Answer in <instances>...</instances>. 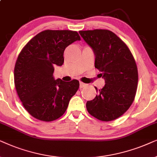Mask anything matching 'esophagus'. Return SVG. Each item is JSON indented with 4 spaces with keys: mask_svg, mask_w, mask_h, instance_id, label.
<instances>
[{
    "mask_svg": "<svg viewBox=\"0 0 157 157\" xmlns=\"http://www.w3.org/2000/svg\"><path fill=\"white\" fill-rule=\"evenodd\" d=\"M85 85H86V84H85L84 82H80V88H82V87H84Z\"/></svg>",
    "mask_w": 157,
    "mask_h": 157,
    "instance_id": "esophagus-1",
    "label": "esophagus"
}]
</instances>
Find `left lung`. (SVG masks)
Listing matches in <instances>:
<instances>
[{"mask_svg":"<svg viewBox=\"0 0 157 157\" xmlns=\"http://www.w3.org/2000/svg\"><path fill=\"white\" fill-rule=\"evenodd\" d=\"M79 33L93 49L95 67L101 72L105 82L96 97L87 102V111L100 121L115 120L130 108L134 100L138 85L134 58L126 44L112 31L95 29Z\"/></svg>","mask_w":157,"mask_h":157,"instance_id":"obj_1","label":"left lung"}]
</instances>
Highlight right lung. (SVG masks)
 <instances>
[{
	"instance_id": "right-lung-1",
	"label": "right lung",
	"mask_w": 157,
	"mask_h": 157,
	"mask_svg": "<svg viewBox=\"0 0 157 157\" xmlns=\"http://www.w3.org/2000/svg\"><path fill=\"white\" fill-rule=\"evenodd\" d=\"M80 40L77 31L45 30L33 37L20 52L14 68V83L25 109L35 118L52 121L66 111L80 82L55 80L54 67L63 64L66 47Z\"/></svg>"
}]
</instances>
